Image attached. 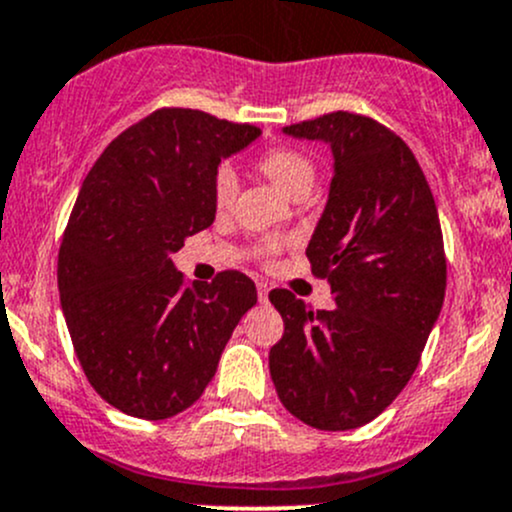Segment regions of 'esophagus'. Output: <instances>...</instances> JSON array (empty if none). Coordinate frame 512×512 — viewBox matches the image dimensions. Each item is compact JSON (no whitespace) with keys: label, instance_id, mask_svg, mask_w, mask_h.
Returning <instances> with one entry per match:
<instances>
[{"label":"esophagus","instance_id":"34e87169","mask_svg":"<svg viewBox=\"0 0 512 512\" xmlns=\"http://www.w3.org/2000/svg\"><path fill=\"white\" fill-rule=\"evenodd\" d=\"M267 294H270V285L267 282H257V297H260V302H267Z\"/></svg>","mask_w":512,"mask_h":512}]
</instances>
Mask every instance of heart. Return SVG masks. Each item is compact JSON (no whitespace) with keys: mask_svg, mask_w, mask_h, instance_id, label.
Wrapping results in <instances>:
<instances>
[{"mask_svg":"<svg viewBox=\"0 0 512 512\" xmlns=\"http://www.w3.org/2000/svg\"><path fill=\"white\" fill-rule=\"evenodd\" d=\"M257 170H260L265 178H270L272 183L277 185L280 190H285L287 195L297 198L299 193H307L314 183V163L304 156L302 151L297 148H287V146H277L270 148V151H262L255 160ZM237 195V178L230 168H220L215 173L213 180V200L215 208L220 213L232 208ZM282 247V242L277 237H265V240L257 242V252L260 257H272L277 255Z\"/></svg>","mask_w":512,"mask_h":512,"instance_id":"b5f03b06","label":"heart"}]
</instances>
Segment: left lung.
I'll use <instances>...</instances> for the list:
<instances>
[{
	"instance_id": "obj_1",
	"label": "left lung",
	"mask_w": 512,
	"mask_h": 512,
	"mask_svg": "<svg viewBox=\"0 0 512 512\" xmlns=\"http://www.w3.org/2000/svg\"><path fill=\"white\" fill-rule=\"evenodd\" d=\"M285 133L327 141L334 153L327 208L307 247L334 309L314 312L272 289L285 334L270 349V374L289 414L349 431L374 421L421 361L446 294L441 220L411 148L374 118L334 111Z\"/></svg>"
}]
</instances>
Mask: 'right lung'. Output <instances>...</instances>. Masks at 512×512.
<instances>
[{"label": "right lung", "mask_w": 512, "mask_h": 512, "mask_svg": "<svg viewBox=\"0 0 512 512\" xmlns=\"http://www.w3.org/2000/svg\"><path fill=\"white\" fill-rule=\"evenodd\" d=\"M260 133L198 108H158L86 175L56 275L81 369L113 409L160 421L193 406L257 302L242 272L188 285L170 255L213 225L220 158Z\"/></svg>", "instance_id": "right-lung-1"}]
</instances>
